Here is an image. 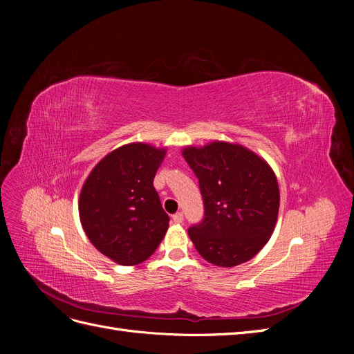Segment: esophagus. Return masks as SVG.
<instances>
[{
    "label": "esophagus",
    "mask_w": 354,
    "mask_h": 354,
    "mask_svg": "<svg viewBox=\"0 0 354 354\" xmlns=\"http://www.w3.org/2000/svg\"><path fill=\"white\" fill-rule=\"evenodd\" d=\"M183 220H185V217H183V214H181V212H176L174 216H173V221L177 223V224L183 223Z\"/></svg>",
    "instance_id": "obj_1"
}]
</instances>
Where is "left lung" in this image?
I'll return each instance as SVG.
<instances>
[{
    "instance_id": "obj_1",
    "label": "left lung",
    "mask_w": 354,
    "mask_h": 354,
    "mask_svg": "<svg viewBox=\"0 0 354 354\" xmlns=\"http://www.w3.org/2000/svg\"><path fill=\"white\" fill-rule=\"evenodd\" d=\"M183 158L199 180L202 223L187 232L208 263L234 267L269 242L279 212V186L263 158L236 143L186 146Z\"/></svg>"
}]
</instances>
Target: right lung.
Listing matches in <instances>:
<instances>
[{"mask_svg": "<svg viewBox=\"0 0 354 354\" xmlns=\"http://www.w3.org/2000/svg\"><path fill=\"white\" fill-rule=\"evenodd\" d=\"M167 149L130 143L95 165L80 195V220L90 242L121 266L140 264L164 239L169 217L153 178Z\"/></svg>", "mask_w": 354, "mask_h": 354, "instance_id": "1", "label": "right lung"}]
</instances>
